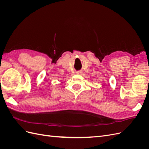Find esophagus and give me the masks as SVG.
Masks as SVG:
<instances>
[{"label": "esophagus", "mask_w": 149, "mask_h": 149, "mask_svg": "<svg viewBox=\"0 0 149 149\" xmlns=\"http://www.w3.org/2000/svg\"><path fill=\"white\" fill-rule=\"evenodd\" d=\"M81 72H78V74H81Z\"/></svg>", "instance_id": "34e87169"}]
</instances>
